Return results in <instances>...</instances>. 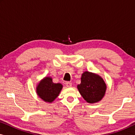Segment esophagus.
<instances>
[{
  "label": "esophagus",
  "instance_id": "34e87169",
  "mask_svg": "<svg viewBox=\"0 0 135 135\" xmlns=\"http://www.w3.org/2000/svg\"><path fill=\"white\" fill-rule=\"evenodd\" d=\"M65 85L68 87H71V86H72V83L71 82H66L65 83Z\"/></svg>",
  "mask_w": 135,
  "mask_h": 135
}]
</instances>
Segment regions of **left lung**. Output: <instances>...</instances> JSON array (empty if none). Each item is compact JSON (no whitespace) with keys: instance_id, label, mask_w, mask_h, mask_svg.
I'll return each instance as SVG.
<instances>
[{"instance_id":"left-lung-1","label":"left lung","mask_w":135,"mask_h":135,"mask_svg":"<svg viewBox=\"0 0 135 135\" xmlns=\"http://www.w3.org/2000/svg\"><path fill=\"white\" fill-rule=\"evenodd\" d=\"M77 88L85 100L94 103L104 97L106 85L99 75L86 71L82 74L81 83L77 85Z\"/></svg>"}]
</instances>
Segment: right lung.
I'll return each mask as SVG.
<instances>
[{
  "instance_id": "add662e5",
  "label": "right lung",
  "mask_w": 135,
  "mask_h": 135,
  "mask_svg": "<svg viewBox=\"0 0 135 135\" xmlns=\"http://www.w3.org/2000/svg\"><path fill=\"white\" fill-rule=\"evenodd\" d=\"M62 88L61 84H55L51 77H45L38 85L37 93L46 102L51 103L58 97Z\"/></svg>"
}]
</instances>
